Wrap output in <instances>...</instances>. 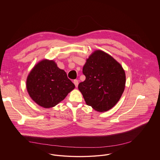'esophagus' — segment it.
I'll use <instances>...</instances> for the list:
<instances>
[{
  "instance_id": "esophagus-1",
  "label": "esophagus",
  "mask_w": 160,
  "mask_h": 160,
  "mask_svg": "<svg viewBox=\"0 0 160 160\" xmlns=\"http://www.w3.org/2000/svg\"><path fill=\"white\" fill-rule=\"evenodd\" d=\"M73 82H74V83L75 84L76 87H77V86H78V81L77 80H74Z\"/></svg>"
}]
</instances>
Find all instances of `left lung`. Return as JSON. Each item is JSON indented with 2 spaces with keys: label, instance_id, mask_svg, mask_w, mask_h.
Returning a JSON list of instances; mask_svg holds the SVG:
<instances>
[{
  "label": "left lung",
  "instance_id": "left-lung-1",
  "mask_svg": "<svg viewBox=\"0 0 160 160\" xmlns=\"http://www.w3.org/2000/svg\"><path fill=\"white\" fill-rule=\"evenodd\" d=\"M83 73L86 79L78 88L86 104L100 112L114 107L125 85V74L120 63L109 54L97 50L87 59Z\"/></svg>",
  "mask_w": 160,
  "mask_h": 160
}]
</instances>
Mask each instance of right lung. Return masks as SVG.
Returning a JSON list of instances; mask_svg holds the SVG:
<instances>
[{
    "label": "right lung",
    "instance_id": "right-lung-1",
    "mask_svg": "<svg viewBox=\"0 0 160 160\" xmlns=\"http://www.w3.org/2000/svg\"><path fill=\"white\" fill-rule=\"evenodd\" d=\"M26 87L31 98L37 104L50 108L64 99L75 85L54 61L44 60L31 71Z\"/></svg>",
    "mask_w": 160,
    "mask_h": 160
}]
</instances>
